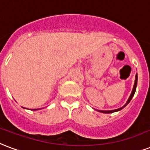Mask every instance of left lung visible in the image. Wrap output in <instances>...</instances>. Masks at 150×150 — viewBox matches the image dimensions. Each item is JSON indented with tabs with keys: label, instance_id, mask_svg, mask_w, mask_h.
<instances>
[{
	"label": "left lung",
	"instance_id": "1",
	"mask_svg": "<svg viewBox=\"0 0 150 150\" xmlns=\"http://www.w3.org/2000/svg\"><path fill=\"white\" fill-rule=\"evenodd\" d=\"M137 83H138V75H137V74H136L135 80H134V86H133V90H132V91H131V95H130V97H129L128 100H127V103H126L125 105H124L123 107H121V108H117V109H115V110H109V111L98 110V112H103V113H112V112H115L120 111L121 109H123V108H124L126 105H128L129 102L131 101V100L132 99V98L134 97V93H135V90H136V87H137Z\"/></svg>",
	"mask_w": 150,
	"mask_h": 150
}]
</instances>
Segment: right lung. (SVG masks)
Instances as JSON below:
<instances>
[{
  "mask_svg": "<svg viewBox=\"0 0 150 150\" xmlns=\"http://www.w3.org/2000/svg\"><path fill=\"white\" fill-rule=\"evenodd\" d=\"M33 110H38V109H33Z\"/></svg>",
  "mask_w": 150,
  "mask_h": 150,
  "instance_id": "obj_1",
  "label": "right lung"
}]
</instances>
